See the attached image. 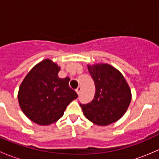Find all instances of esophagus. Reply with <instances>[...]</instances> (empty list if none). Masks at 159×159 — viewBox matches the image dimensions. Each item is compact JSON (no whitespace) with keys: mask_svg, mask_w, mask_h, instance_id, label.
Returning <instances> with one entry per match:
<instances>
[{"mask_svg":"<svg viewBox=\"0 0 159 159\" xmlns=\"http://www.w3.org/2000/svg\"><path fill=\"white\" fill-rule=\"evenodd\" d=\"M76 92H77V94H78V95H79V94H81V87H78V89H76Z\"/></svg>","mask_w":159,"mask_h":159,"instance_id":"esophagus-1","label":"esophagus"}]
</instances>
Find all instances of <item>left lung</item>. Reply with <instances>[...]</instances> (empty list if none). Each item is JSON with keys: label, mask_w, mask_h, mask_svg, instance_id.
Masks as SVG:
<instances>
[{"label": "left lung", "mask_w": 159, "mask_h": 159, "mask_svg": "<svg viewBox=\"0 0 159 159\" xmlns=\"http://www.w3.org/2000/svg\"><path fill=\"white\" fill-rule=\"evenodd\" d=\"M95 85L94 99L80 105L86 118L94 124L106 126L118 121L131 100L129 85L122 74L108 64L88 65Z\"/></svg>", "instance_id": "1"}]
</instances>
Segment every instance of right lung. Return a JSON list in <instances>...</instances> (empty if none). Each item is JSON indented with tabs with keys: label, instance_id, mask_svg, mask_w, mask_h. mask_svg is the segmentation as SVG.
Instances as JSON below:
<instances>
[{
	"label": "right lung",
	"instance_id": "1",
	"mask_svg": "<svg viewBox=\"0 0 159 159\" xmlns=\"http://www.w3.org/2000/svg\"><path fill=\"white\" fill-rule=\"evenodd\" d=\"M59 70L57 64L44 59L31 68L19 88L17 99L22 111L40 125L56 122L78 97L69 87L70 78H58Z\"/></svg>",
	"mask_w": 159,
	"mask_h": 159
}]
</instances>
